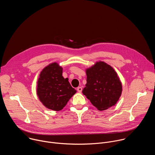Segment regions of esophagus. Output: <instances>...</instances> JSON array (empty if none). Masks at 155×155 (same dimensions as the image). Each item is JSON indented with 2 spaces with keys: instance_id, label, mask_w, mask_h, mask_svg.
Segmentation results:
<instances>
[{
  "instance_id": "34e87169",
  "label": "esophagus",
  "mask_w": 155,
  "mask_h": 155,
  "mask_svg": "<svg viewBox=\"0 0 155 155\" xmlns=\"http://www.w3.org/2000/svg\"><path fill=\"white\" fill-rule=\"evenodd\" d=\"M77 90V91H78V93H81V92L82 91V87H80H80H78Z\"/></svg>"
}]
</instances>
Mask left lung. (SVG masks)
Listing matches in <instances>:
<instances>
[{
  "mask_svg": "<svg viewBox=\"0 0 155 155\" xmlns=\"http://www.w3.org/2000/svg\"><path fill=\"white\" fill-rule=\"evenodd\" d=\"M86 87L83 94L100 111L115 105L120 97L123 87L117 72L104 61H97L86 69Z\"/></svg>",
  "mask_w": 155,
  "mask_h": 155,
  "instance_id": "1",
  "label": "left lung"
}]
</instances>
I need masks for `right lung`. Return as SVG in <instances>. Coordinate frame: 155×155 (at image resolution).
Returning <instances> with one entry per match:
<instances>
[{"label":"right lung","mask_w":155,"mask_h":155,"mask_svg":"<svg viewBox=\"0 0 155 155\" xmlns=\"http://www.w3.org/2000/svg\"><path fill=\"white\" fill-rule=\"evenodd\" d=\"M63 68L56 62L40 72L37 84V95L46 108L59 111L76 93L68 78L62 76Z\"/></svg>","instance_id":"right-lung-1"}]
</instances>
